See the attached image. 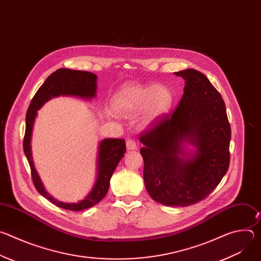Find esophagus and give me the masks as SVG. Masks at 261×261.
I'll return each mask as SVG.
<instances>
[{"mask_svg": "<svg viewBox=\"0 0 261 261\" xmlns=\"http://www.w3.org/2000/svg\"><path fill=\"white\" fill-rule=\"evenodd\" d=\"M127 145V150L128 151H134L136 150V142L133 139H128L126 142Z\"/></svg>", "mask_w": 261, "mask_h": 261, "instance_id": "1", "label": "esophagus"}]
</instances>
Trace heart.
<instances>
[{"mask_svg":"<svg viewBox=\"0 0 261 261\" xmlns=\"http://www.w3.org/2000/svg\"><path fill=\"white\" fill-rule=\"evenodd\" d=\"M173 101L171 91L165 86L124 85L113 97L116 113L130 118L140 113V123L150 126L165 116Z\"/></svg>","mask_w":261,"mask_h":261,"instance_id":"1","label":"heart"}]
</instances>
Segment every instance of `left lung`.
Listing matches in <instances>:
<instances>
[{"mask_svg":"<svg viewBox=\"0 0 261 261\" xmlns=\"http://www.w3.org/2000/svg\"><path fill=\"white\" fill-rule=\"evenodd\" d=\"M174 74L185 80L184 95L175 111L140 136V154L150 196L164 205L188 206L207 197L227 172L231 130L225 103L204 74Z\"/></svg>","mask_w":261,"mask_h":261,"instance_id":"obj_1","label":"left lung"}]
</instances>
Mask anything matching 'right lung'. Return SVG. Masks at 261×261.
Instances as JSON below:
<instances>
[{
	"mask_svg": "<svg viewBox=\"0 0 261 261\" xmlns=\"http://www.w3.org/2000/svg\"><path fill=\"white\" fill-rule=\"evenodd\" d=\"M97 75L88 71L71 70L67 68L58 69L46 79L31 101L25 117V133L23 139V152L29 161L32 178L35 187L43 197L58 205L59 207L79 212L97 204L106 195L110 178L119 162L126 153L124 139L105 138L98 144L97 154V174L94 186L89 194L77 202H63L54 198L44 188V185L35 168L32 155V133L34 123L38 111L50 99L60 96H73L91 100L97 93Z\"/></svg>",
	"mask_w": 261,
	"mask_h": 261,
	"instance_id": "add662e5",
	"label": "right lung"
}]
</instances>
